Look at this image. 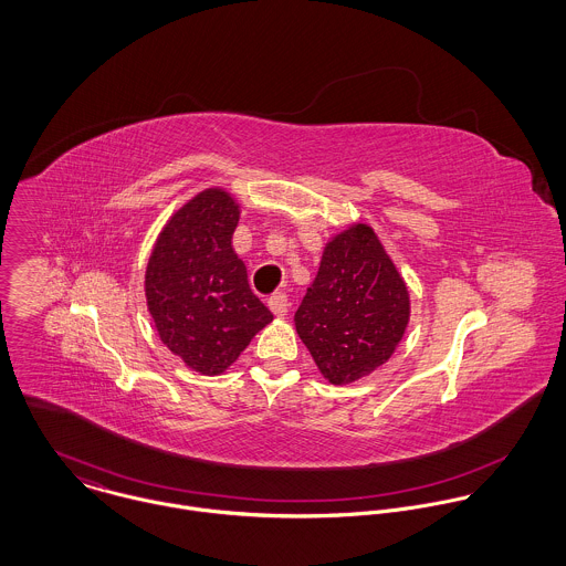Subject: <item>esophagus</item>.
I'll list each match as a JSON object with an SVG mask.
<instances>
[{
  "instance_id": "34e87169",
  "label": "esophagus",
  "mask_w": 566,
  "mask_h": 566,
  "mask_svg": "<svg viewBox=\"0 0 566 566\" xmlns=\"http://www.w3.org/2000/svg\"><path fill=\"white\" fill-rule=\"evenodd\" d=\"M268 305H270V310H272V314H274L276 318H283V316L287 314V310H290L287 296H285L283 292L272 294V296H270V301H268Z\"/></svg>"
}]
</instances>
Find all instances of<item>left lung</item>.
<instances>
[{
  "mask_svg": "<svg viewBox=\"0 0 566 566\" xmlns=\"http://www.w3.org/2000/svg\"><path fill=\"white\" fill-rule=\"evenodd\" d=\"M294 323L333 386L353 384L392 357L409 323V292L368 224H350L324 245Z\"/></svg>",
  "mask_w": 566,
  "mask_h": 566,
  "instance_id": "8db88e82",
  "label": "left lung"
}]
</instances>
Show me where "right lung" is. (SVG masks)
Here are the masks:
<instances>
[{
    "label": "right lung",
    "instance_id": "right-lung-1",
    "mask_svg": "<svg viewBox=\"0 0 566 566\" xmlns=\"http://www.w3.org/2000/svg\"><path fill=\"white\" fill-rule=\"evenodd\" d=\"M238 200L209 187L163 227L146 268V301L163 344L200 375L224 373L272 323L233 248Z\"/></svg>",
    "mask_w": 566,
    "mask_h": 566
}]
</instances>
